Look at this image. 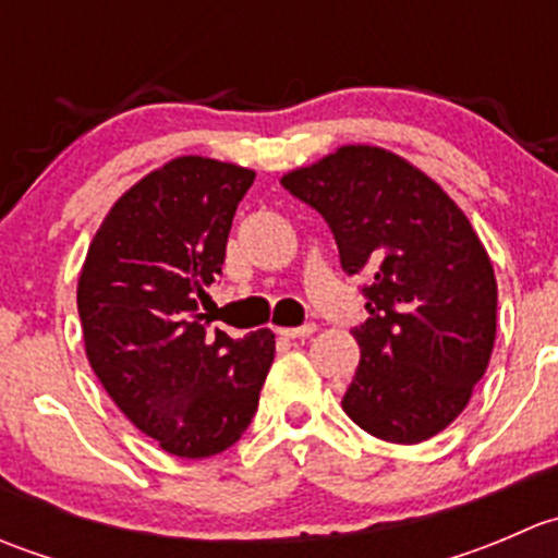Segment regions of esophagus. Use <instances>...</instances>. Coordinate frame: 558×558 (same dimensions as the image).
<instances>
[{
    "instance_id": "esophagus-1",
    "label": "esophagus",
    "mask_w": 558,
    "mask_h": 558,
    "mask_svg": "<svg viewBox=\"0 0 558 558\" xmlns=\"http://www.w3.org/2000/svg\"><path fill=\"white\" fill-rule=\"evenodd\" d=\"M275 331H278L280 337H311L315 331V324H305V326H275Z\"/></svg>"
}]
</instances>
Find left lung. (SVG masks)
I'll list each match as a JSON object with an SVG mask.
<instances>
[{"mask_svg":"<svg viewBox=\"0 0 558 558\" xmlns=\"http://www.w3.org/2000/svg\"><path fill=\"white\" fill-rule=\"evenodd\" d=\"M280 183L329 223L367 313L342 410L373 437L413 446L459 418L497 337V278L440 183L378 145H340Z\"/></svg>","mask_w":558,"mask_h":558,"instance_id":"left-lung-1","label":"left lung"}]
</instances>
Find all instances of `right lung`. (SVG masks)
<instances>
[{"label": "right lung", "mask_w": 558, "mask_h": 558, "mask_svg": "<svg viewBox=\"0 0 558 558\" xmlns=\"http://www.w3.org/2000/svg\"><path fill=\"white\" fill-rule=\"evenodd\" d=\"M256 172L178 156L123 191L81 278L83 345L99 384L161 451L205 459L243 437L275 359V335L207 331L234 210Z\"/></svg>", "instance_id": "1"}]
</instances>
